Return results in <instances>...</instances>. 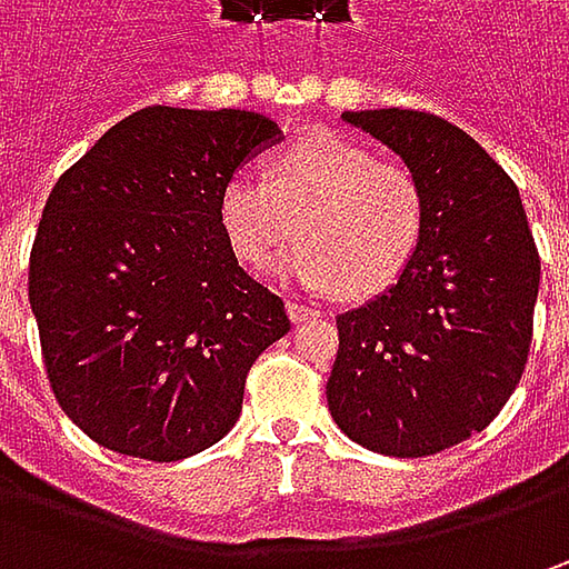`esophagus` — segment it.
<instances>
[{
    "label": "esophagus",
    "mask_w": 569,
    "mask_h": 569,
    "mask_svg": "<svg viewBox=\"0 0 569 569\" xmlns=\"http://www.w3.org/2000/svg\"><path fill=\"white\" fill-rule=\"evenodd\" d=\"M288 313H291L295 322H303V319H317L319 307H310V303H303V300L291 297V300H288Z\"/></svg>",
    "instance_id": "1"
}]
</instances>
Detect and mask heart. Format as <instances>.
<instances>
[{"instance_id":"heart-1","label":"heart","mask_w":569,"mask_h":569,"mask_svg":"<svg viewBox=\"0 0 569 569\" xmlns=\"http://www.w3.org/2000/svg\"><path fill=\"white\" fill-rule=\"evenodd\" d=\"M221 224L233 252L269 266L297 233L278 272L307 288L370 297L396 284L421 250L427 192L418 173L380 161L373 148L336 132H310L272 161L269 180L228 177Z\"/></svg>"}]
</instances>
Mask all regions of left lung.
Wrapping results in <instances>:
<instances>
[{"label": "left lung", "instance_id": "8db88e82", "mask_svg": "<svg viewBox=\"0 0 569 569\" xmlns=\"http://www.w3.org/2000/svg\"><path fill=\"white\" fill-rule=\"evenodd\" d=\"M341 117L418 173L427 228L402 278L336 319L326 399L355 443L421 459L485 430L513 396L541 259L516 183L459 126L421 110Z\"/></svg>", "mask_w": 569, "mask_h": 569}]
</instances>
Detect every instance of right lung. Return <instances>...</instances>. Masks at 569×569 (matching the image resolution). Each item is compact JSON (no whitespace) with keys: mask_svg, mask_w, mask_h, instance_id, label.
Segmentation results:
<instances>
[{"mask_svg":"<svg viewBox=\"0 0 569 569\" xmlns=\"http://www.w3.org/2000/svg\"><path fill=\"white\" fill-rule=\"evenodd\" d=\"M278 136L250 110L144 107L56 180L28 297L56 402L103 449L177 462L218 443L288 336L221 224L228 177Z\"/></svg>","mask_w":569,"mask_h":569,"instance_id":"obj_1","label":"right lung"}]
</instances>
